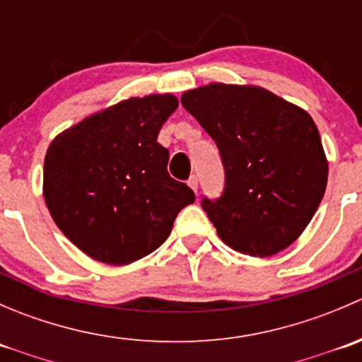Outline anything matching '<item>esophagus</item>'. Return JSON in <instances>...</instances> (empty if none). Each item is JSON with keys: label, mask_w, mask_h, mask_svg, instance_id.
<instances>
[{"label": "esophagus", "mask_w": 362, "mask_h": 362, "mask_svg": "<svg viewBox=\"0 0 362 362\" xmlns=\"http://www.w3.org/2000/svg\"><path fill=\"white\" fill-rule=\"evenodd\" d=\"M187 185H189V187H191L194 192L198 191V177H196V175H192V177L187 180Z\"/></svg>", "instance_id": "obj_1"}]
</instances>
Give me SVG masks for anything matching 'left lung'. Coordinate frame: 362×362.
Segmentation results:
<instances>
[{
    "instance_id": "8db88e82",
    "label": "left lung",
    "mask_w": 362,
    "mask_h": 362,
    "mask_svg": "<svg viewBox=\"0 0 362 362\" xmlns=\"http://www.w3.org/2000/svg\"><path fill=\"white\" fill-rule=\"evenodd\" d=\"M221 152L224 194L202 206L226 245L269 257L299 238L327 185V159L308 112L257 86L210 83L180 98Z\"/></svg>"
}]
</instances>
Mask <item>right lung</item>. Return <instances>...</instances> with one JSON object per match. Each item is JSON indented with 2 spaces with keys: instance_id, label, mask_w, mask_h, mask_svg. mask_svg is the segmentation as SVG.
Instances as JSON below:
<instances>
[{
  "instance_id": "1",
  "label": "right lung",
  "mask_w": 362,
  "mask_h": 362,
  "mask_svg": "<svg viewBox=\"0 0 362 362\" xmlns=\"http://www.w3.org/2000/svg\"><path fill=\"white\" fill-rule=\"evenodd\" d=\"M173 94L129 98L86 117L50 141L43 198L57 228L83 254L126 266L166 242L194 192L168 173L158 144Z\"/></svg>"
}]
</instances>
